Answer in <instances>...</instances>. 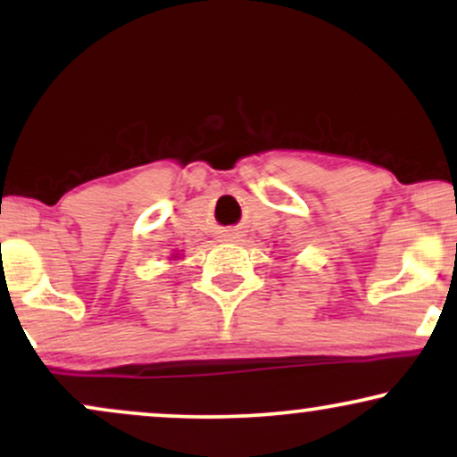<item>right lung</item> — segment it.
<instances>
[{
  "label": "right lung",
  "instance_id": "add662e5",
  "mask_svg": "<svg viewBox=\"0 0 457 457\" xmlns=\"http://www.w3.org/2000/svg\"><path fill=\"white\" fill-rule=\"evenodd\" d=\"M171 258H180V253H174V255H171Z\"/></svg>",
  "mask_w": 457,
  "mask_h": 457
}]
</instances>
